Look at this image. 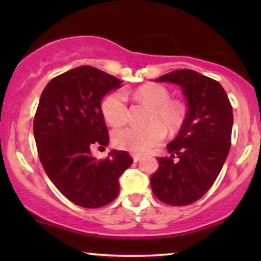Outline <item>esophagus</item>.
<instances>
[{
    "mask_svg": "<svg viewBox=\"0 0 261 261\" xmlns=\"http://www.w3.org/2000/svg\"><path fill=\"white\" fill-rule=\"evenodd\" d=\"M133 158H134V162H139L141 160V155L137 154V153H134Z\"/></svg>",
    "mask_w": 261,
    "mask_h": 261,
    "instance_id": "1",
    "label": "esophagus"
}]
</instances>
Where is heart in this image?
Masks as SVG:
<instances>
[{"label":"heart","mask_w":261,"mask_h":261,"mask_svg":"<svg viewBox=\"0 0 261 261\" xmlns=\"http://www.w3.org/2000/svg\"><path fill=\"white\" fill-rule=\"evenodd\" d=\"M137 99L149 104L147 126H126L116 128L113 133V142L118 148L134 153H145L160 145L166 137L168 128L175 133L181 126L184 114L176 103L170 101V93L161 85H146L136 92ZM101 113L112 126L125 124L128 116L126 93L116 89L101 100Z\"/></svg>","instance_id":"heart-1"}]
</instances>
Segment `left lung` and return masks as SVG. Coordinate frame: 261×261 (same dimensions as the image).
<instances>
[{"instance_id": "1", "label": "left lung", "mask_w": 261, "mask_h": 261, "mask_svg": "<svg viewBox=\"0 0 261 261\" xmlns=\"http://www.w3.org/2000/svg\"><path fill=\"white\" fill-rule=\"evenodd\" d=\"M155 82L180 86L188 112L178 136L167 146L169 155L158 158L160 166L151 176V188L167 205H190L214 185L228 155L232 106L217 81L196 71L176 70Z\"/></svg>"}]
</instances>
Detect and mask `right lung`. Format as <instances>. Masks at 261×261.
<instances>
[{"mask_svg":"<svg viewBox=\"0 0 261 261\" xmlns=\"http://www.w3.org/2000/svg\"><path fill=\"white\" fill-rule=\"evenodd\" d=\"M121 81L92 66L59 74L41 93L34 116L35 143L45 172L64 196L86 208L110 203L119 176L133 164L126 151L95 160L92 149L109 143L101 98Z\"/></svg>","mask_w":261,"mask_h":261,"instance_id":"right-lung-1","label":"right lung"}]
</instances>
